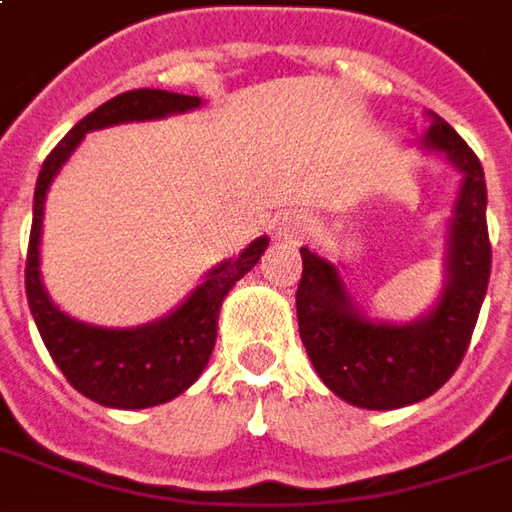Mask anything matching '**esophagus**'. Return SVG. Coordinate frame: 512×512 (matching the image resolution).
<instances>
[{
	"instance_id": "1",
	"label": "esophagus",
	"mask_w": 512,
	"mask_h": 512,
	"mask_svg": "<svg viewBox=\"0 0 512 512\" xmlns=\"http://www.w3.org/2000/svg\"><path fill=\"white\" fill-rule=\"evenodd\" d=\"M273 231H276V239L295 245V242H303L306 236L315 231V220L301 214V211H287L284 217H278L276 225H273Z\"/></svg>"
}]
</instances>
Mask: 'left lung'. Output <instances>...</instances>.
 <instances>
[{"instance_id": "obj_1", "label": "left lung", "mask_w": 512, "mask_h": 512, "mask_svg": "<svg viewBox=\"0 0 512 512\" xmlns=\"http://www.w3.org/2000/svg\"><path fill=\"white\" fill-rule=\"evenodd\" d=\"M426 116L421 150L443 155L463 175L446 222V281L432 309L407 323L368 317L345 287L343 264L301 248L295 309L306 354L331 393L362 410H398L449 382L468 351L488 292L485 172L446 119L435 111Z\"/></svg>"}]
</instances>
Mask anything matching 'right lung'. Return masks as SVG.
Here are the masks:
<instances>
[{
	"label": "right lung",
	"instance_id": "obj_1",
	"mask_svg": "<svg viewBox=\"0 0 512 512\" xmlns=\"http://www.w3.org/2000/svg\"><path fill=\"white\" fill-rule=\"evenodd\" d=\"M200 97H186L161 88H136L114 100L102 102L63 136L58 147L47 155L38 172L33 197V231L27 250V303L49 357L61 368L66 382L77 393L114 410H144L167 404L197 382L209 365L217 343V317L225 295L234 290L239 278L250 273L270 245L267 236L253 239L234 259L211 267L169 315L133 329H108L66 315L49 298L41 278V225L44 203L52 181L63 164L86 139V133L111 128L119 122H153L172 114H186L200 108Z\"/></svg>",
	"mask_w": 512,
	"mask_h": 512
}]
</instances>
